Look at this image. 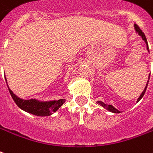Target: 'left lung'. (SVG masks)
<instances>
[{
	"label": "left lung",
	"instance_id": "1",
	"mask_svg": "<svg viewBox=\"0 0 153 153\" xmlns=\"http://www.w3.org/2000/svg\"><path fill=\"white\" fill-rule=\"evenodd\" d=\"M134 29H135V30H136V32L138 33L140 37L142 38V39L145 42V43H146L147 45V50H148V51L149 52V45H148V42H147V39H146V37H145V35H144V32L142 31L140 29V27H139L138 25H136V24H134ZM149 78H150V75L149 76ZM149 81L147 82V84L146 86H145V88H144V90L143 91V92L141 93V95H140V97L138 98V100H137V102H139L140 100H141L142 97L144 96V93H145V91H146V89H147V87H148V84H149ZM97 103L99 105H100V106H102V108H106L107 110L109 111H111V112L112 113H120V111H119L118 109H116L115 108H114L112 105L111 104H106V103H104L103 102H102V101H98Z\"/></svg>",
	"mask_w": 153,
	"mask_h": 153
}]
</instances>
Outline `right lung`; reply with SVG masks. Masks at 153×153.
<instances>
[{"label": "right lung", "instance_id": "right-lung-1", "mask_svg": "<svg viewBox=\"0 0 153 153\" xmlns=\"http://www.w3.org/2000/svg\"><path fill=\"white\" fill-rule=\"evenodd\" d=\"M5 81L7 83L6 79H5ZM8 88L13 101L22 110L30 113L32 115H37V116H49V115H53V113L58 110L59 108H61L62 105L66 102V100L64 99L50 100V101H41L37 99L23 100L15 95L10 90L9 86H8Z\"/></svg>", "mask_w": 153, "mask_h": 153}]
</instances>
